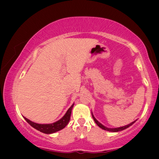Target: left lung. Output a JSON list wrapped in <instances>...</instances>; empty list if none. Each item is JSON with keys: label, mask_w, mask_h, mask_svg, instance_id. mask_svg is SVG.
I'll return each instance as SVG.
<instances>
[{"label": "left lung", "mask_w": 159, "mask_h": 159, "mask_svg": "<svg viewBox=\"0 0 159 159\" xmlns=\"http://www.w3.org/2000/svg\"><path fill=\"white\" fill-rule=\"evenodd\" d=\"M91 113H92V112H91ZM92 116H93V119H94L95 122L96 123V125H97L98 126V127H99L100 128H101V129H104V130H106V131H108V132H119V131H122V130L125 129H127V128H128L129 127H130V126H132V125H133V124L136 121V120H135V121H132V123H130V124H129V125H127L123 126V127H116V128H108V127H105V126L102 125L101 123H100L99 121H98L97 119L95 118V116H93V113H92Z\"/></svg>", "instance_id": "8db88e82"}]
</instances>
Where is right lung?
I'll list each match as a JSON object with an SVG mask.
<instances>
[{
  "mask_svg": "<svg viewBox=\"0 0 159 159\" xmlns=\"http://www.w3.org/2000/svg\"><path fill=\"white\" fill-rule=\"evenodd\" d=\"M74 104L75 103H73L71 105V107L69 108L68 111H67L66 114H64V116L61 119L52 124H38L30 121V119L25 118V117H24V118L27 121L28 124H30L32 127L36 129L37 130H38V131L45 134H52L64 129L67 125V124L69 123V120H70L71 110H72Z\"/></svg>",
  "mask_w": 159,
  "mask_h": 159,
  "instance_id": "add662e5",
  "label": "right lung"
}]
</instances>
